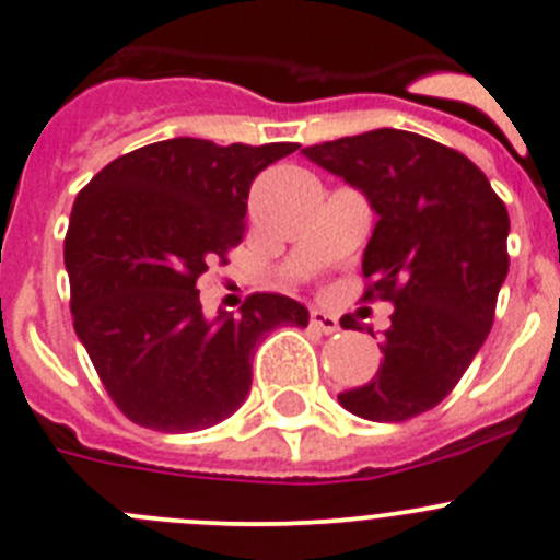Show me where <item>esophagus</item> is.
Masks as SVG:
<instances>
[{
  "mask_svg": "<svg viewBox=\"0 0 560 560\" xmlns=\"http://www.w3.org/2000/svg\"><path fill=\"white\" fill-rule=\"evenodd\" d=\"M310 326L317 328V331H323V334L339 331V320H337V317L328 315V312H323V310H312L310 312Z\"/></svg>",
  "mask_w": 560,
  "mask_h": 560,
  "instance_id": "34e87169",
  "label": "esophagus"
}]
</instances>
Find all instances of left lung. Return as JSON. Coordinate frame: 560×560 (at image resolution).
<instances>
[{
	"label": "left lung",
	"mask_w": 560,
	"mask_h": 560,
	"mask_svg": "<svg viewBox=\"0 0 560 560\" xmlns=\"http://www.w3.org/2000/svg\"><path fill=\"white\" fill-rule=\"evenodd\" d=\"M359 187L378 223L364 248L362 301H389L378 373L339 392L373 422H404L451 395L489 337L509 273V209L462 151L404 129L304 149ZM353 328L351 315L342 317Z\"/></svg>",
	"instance_id": "left-lung-1"
}]
</instances>
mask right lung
I'll return each instance as SVG.
<instances>
[{
    "label": "right lung",
    "mask_w": 560,
    "mask_h": 560,
    "mask_svg": "<svg viewBox=\"0 0 560 560\" xmlns=\"http://www.w3.org/2000/svg\"><path fill=\"white\" fill-rule=\"evenodd\" d=\"M298 143L174 138L104 165L77 196L66 234L74 331L135 425L190 433L226 420L250 389L256 345L310 323L281 292L207 320L198 279L243 243L250 182Z\"/></svg>",
    "instance_id": "right-lung-1"
}]
</instances>
